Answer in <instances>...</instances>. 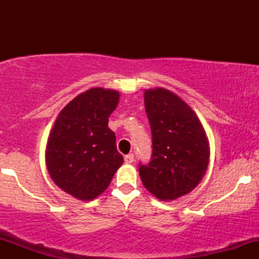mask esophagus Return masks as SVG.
Returning <instances> with one entry per match:
<instances>
[{
	"label": "esophagus",
	"instance_id": "34e87169",
	"mask_svg": "<svg viewBox=\"0 0 259 259\" xmlns=\"http://www.w3.org/2000/svg\"><path fill=\"white\" fill-rule=\"evenodd\" d=\"M134 159H135V157H134L133 153L126 154V156L124 157V160H125V163H133Z\"/></svg>",
	"mask_w": 259,
	"mask_h": 259
}]
</instances>
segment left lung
Listing matches in <instances>:
<instances>
[{
  "label": "left lung",
  "mask_w": 259,
  "mask_h": 259,
  "mask_svg": "<svg viewBox=\"0 0 259 259\" xmlns=\"http://www.w3.org/2000/svg\"><path fill=\"white\" fill-rule=\"evenodd\" d=\"M152 133V159L140 165L142 184L160 201H174L195 189L209 163V142L197 114L163 88L144 94Z\"/></svg>",
  "instance_id": "left-lung-1"
}]
</instances>
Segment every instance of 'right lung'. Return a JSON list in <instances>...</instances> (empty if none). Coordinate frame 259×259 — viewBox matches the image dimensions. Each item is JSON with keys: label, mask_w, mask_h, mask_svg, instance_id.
I'll return each instance as SVG.
<instances>
[{"label": "right lung", "mask_w": 259, "mask_h": 259, "mask_svg": "<svg viewBox=\"0 0 259 259\" xmlns=\"http://www.w3.org/2000/svg\"><path fill=\"white\" fill-rule=\"evenodd\" d=\"M119 92L92 88L59 112L47 139L45 160L53 183L76 200L91 201L108 187L123 164L108 118Z\"/></svg>", "instance_id": "1"}]
</instances>
